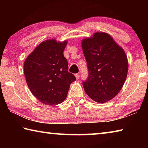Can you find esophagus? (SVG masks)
Listing matches in <instances>:
<instances>
[{"mask_svg":"<svg viewBox=\"0 0 148 148\" xmlns=\"http://www.w3.org/2000/svg\"><path fill=\"white\" fill-rule=\"evenodd\" d=\"M75 76H76V78L77 79H78L79 78V74H75Z\"/></svg>","mask_w":148,"mask_h":148,"instance_id":"34e87169","label":"esophagus"}]
</instances>
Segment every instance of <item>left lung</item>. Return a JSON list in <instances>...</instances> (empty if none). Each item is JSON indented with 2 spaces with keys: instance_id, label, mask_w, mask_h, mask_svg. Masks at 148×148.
Masks as SVG:
<instances>
[{
  "instance_id": "1",
  "label": "left lung",
  "mask_w": 148,
  "mask_h": 148,
  "mask_svg": "<svg viewBox=\"0 0 148 148\" xmlns=\"http://www.w3.org/2000/svg\"><path fill=\"white\" fill-rule=\"evenodd\" d=\"M89 75L83 86L95 102L104 103L121 89L128 72V60L122 47L110 34L95 32L82 41Z\"/></svg>"
}]
</instances>
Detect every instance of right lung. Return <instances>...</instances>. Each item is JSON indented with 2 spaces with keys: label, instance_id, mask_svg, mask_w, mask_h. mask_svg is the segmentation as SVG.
<instances>
[{
  "label": "right lung",
  "instance_id": "right-lung-1",
  "mask_svg": "<svg viewBox=\"0 0 148 148\" xmlns=\"http://www.w3.org/2000/svg\"><path fill=\"white\" fill-rule=\"evenodd\" d=\"M67 41L47 40L40 44L24 62V74L32 95L40 102L57 105L63 102L76 77L69 72L63 51Z\"/></svg>",
  "mask_w": 148,
  "mask_h": 148
}]
</instances>
